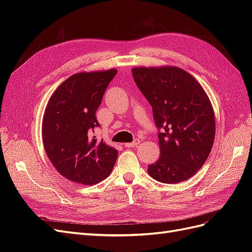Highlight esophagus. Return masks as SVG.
<instances>
[{"instance_id":"esophagus-1","label":"esophagus","mask_w":252,"mask_h":252,"mask_svg":"<svg viewBox=\"0 0 252 252\" xmlns=\"http://www.w3.org/2000/svg\"><path fill=\"white\" fill-rule=\"evenodd\" d=\"M139 144H140V140H139V139H135V140H133V142H131V143H126V144H125V147H127V148L136 147Z\"/></svg>"}]
</instances>
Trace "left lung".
<instances>
[{
  "label": "left lung",
  "mask_w": 252,
  "mask_h": 252,
  "mask_svg": "<svg viewBox=\"0 0 252 252\" xmlns=\"http://www.w3.org/2000/svg\"><path fill=\"white\" fill-rule=\"evenodd\" d=\"M134 82L152 107L161 155L148 166L166 184L186 181L202 168L213 146L215 112L197 81L179 67H136Z\"/></svg>",
  "instance_id": "obj_1"
}]
</instances>
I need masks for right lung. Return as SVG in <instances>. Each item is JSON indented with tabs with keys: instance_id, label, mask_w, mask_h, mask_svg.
Listing matches in <instances>:
<instances>
[{
	"instance_id": "add662e5",
	"label": "right lung",
	"mask_w": 252,
	"mask_h": 252,
	"mask_svg": "<svg viewBox=\"0 0 252 252\" xmlns=\"http://www.w3.org/2000/svg\"><path fill=\"white\" fill-rule=\"evenodd\" d=\"M118 70L80 72L49 98L42 123L43 144L56 169L74 183L94 185L110 174L118 150L94 135L95 112Z\"/></svg>"
}]
</instances>
